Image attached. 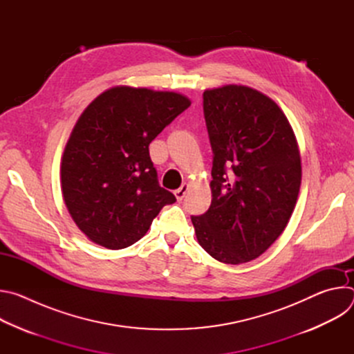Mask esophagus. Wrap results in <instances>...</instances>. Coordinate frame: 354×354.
<instances>
[{
  "label": "esophagus",
  "mask_w": 354,
  "mask_h": 354,
  "mask_svg": "<svg viewBox=\"0 0 354 354\" xmlns=\"http://www.w3.org/2000/svg\"><path fill=\"white\" fill-rule=\"evenodd\" d=\"M187 190H189V185L187 183H182V186L175 190V197L180 201L185 197V194L187 193Z\"/></svg>",
  "instance_id": "1"
}]
</instances>
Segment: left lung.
Returning a JSON list of instances; mask_svg holds the SVG:
<instances>
[{"mask_svg": "<svg viewBox=\"0 0 354 354\" xmlns=\"http://www.w3.org/2000/svg\"><path fill=\"white\" fill-rule=\"evenodd\" d=\"M203 111L214 154L212 205L192 216L196 238L218 262L246 263L292 214L301 185L297 138L274 100L250 86L206 89Z\"/></svg>", "mask_w": 354, "mask_h": 354, "instance_id": "left-lung-1", "label": "left lung"}]
</instances>
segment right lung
<instances>
[{"label":"right lung","mask_w":354,"mask_h":354,"mask_svg":"<svg viewBox=\"0 0 354 354\" xmlns=\"http://www.w3.org/2000/svg\"><path fill=\"white\" fill-rule=\"evenodd\" d=\"M190 104L178 92L118 85L81 113L62 158V192L89 241L127 248L165 205L175 203L158 183L148 145Z\"/></svg>","instance_id":"add662e5"}]
</instances>
